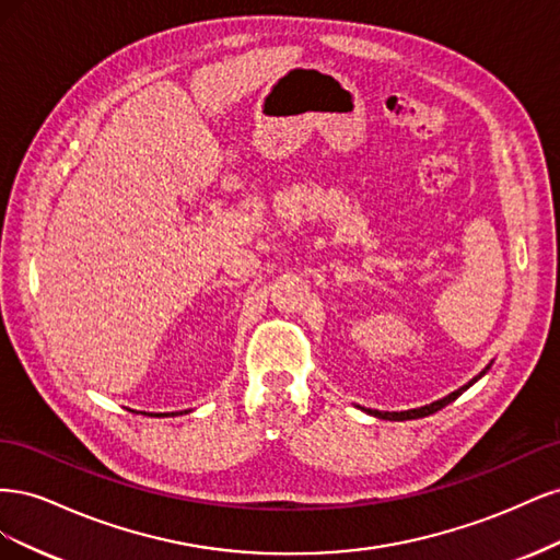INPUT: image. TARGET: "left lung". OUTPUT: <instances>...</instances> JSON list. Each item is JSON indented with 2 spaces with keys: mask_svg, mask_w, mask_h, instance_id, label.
Segmentation results:
<instances>
[{
  "mask_svg": "<svg viewBox=\"0 0 560 560\" xmlns=\"http://www.w3.org/2000/svg\"><path fill=\"white\" fill-rule=\"evenodd\" d=\"M490 369V364L481 371V374L477 376V378H471L467 385H463L460 389H455V393H451L448 397H444V399H439V401H432L430 406H420V409H411V411H401V413H381V411H371L369 409V413L371 416H376V418H383V420H413V418H425V416H430V413H436L439 409H444V406L446 404H451V401H455L457 397H460L463 393H465V389L469 387V385H474V383H477L483 374H486V371Z\"/></svg>",
  "mask_w": 560,
  "mask_h": 560,
  "instance_id": "obj_1",
  "label": "left lung"
}]
</instances>
